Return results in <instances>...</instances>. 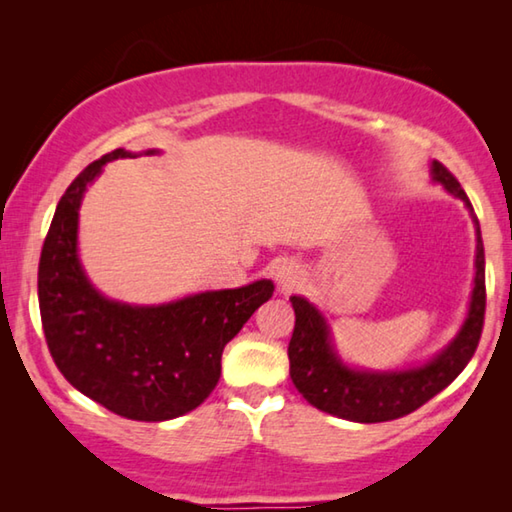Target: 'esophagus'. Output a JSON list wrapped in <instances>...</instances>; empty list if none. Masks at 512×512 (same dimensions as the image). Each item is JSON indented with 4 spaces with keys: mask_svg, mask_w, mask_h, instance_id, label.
<instances>
[{
    "mask_svg": "<svg viewBox=\"0 0 512 512\" xmlns=\"http://www.w3.org/2000/svg\"><path fill=\"white\" fill-rule=\"evenodd\" d=\"M298 266L296 264H291V262H282V264H277L275 266V271H273V275H275V280H277V284H280L282 289H293L296 287V282H298Z\"/></svg>",
    "mask_w": 512,
    "mask_h": 512,
    "instance_id": "esophagus-1",
    "label": "esophagus"
}]
</instances>
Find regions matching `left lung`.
<instances>
[{
	"mask_svg": "<svg viewBox=\"0 0 512 512\" xmlns=\"http://www.w3.org/2000/svg\"><path fill=\"white\" fill-rule=\"evenodd\" d=\"M431 176L449 194L461 198L467 210H472L470 198L445 164L433 160ZM474 223L476 275L470 311H467V318L456 339L438 357H433L420 368L395 372L348 368L336 357L323 314L314 305H309L305 298L291 296V305L296 311V327H293L289 341V372L298 393H302L311 406L352 422L397 420L420 409L422 404H427L433 395H438L461 375L467 361L474 357L476 345H479L485 316V255L479 221L474 219Z\"/></svg>",
	"mask_w": 512,
	"mask_h": 512,
	"instance_id": "1",
	"label": "left lung"
}]
</instances>
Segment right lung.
Listing matches in <instances>:
<instances>
[{
	"mask_svg": "<svg viewBox=\"0 0 512 512\" xmlns=\"http://www.w3.org/2000/svg\"><path fill=\"white\" fill-rule=\"evenodd\" d=\"M128 155L115 149L94 160L58 201L38 266L40 318L51 357L76 391L121 418L162 422L205 402L223 348L275 287L257 280L158 307L103 298L76 255L79 207L103 164Z\"/></svg>",
	"mask_w": 512,
	"mask_h": 512,
	"instance_id": "obj_1",
	"label": "right lung"
}]
</instances>
